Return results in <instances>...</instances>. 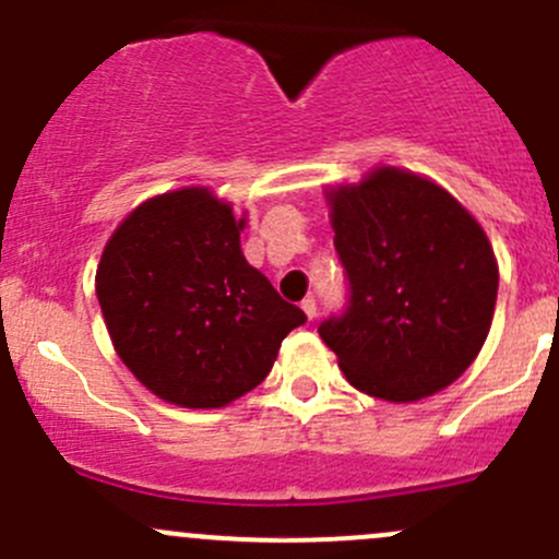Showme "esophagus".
<instances>
[{
	"label": "esophagus",
	"instance_id": "1",
	"mask_svg": "<svg viewBox=\"0 0 559 559\" xmlns=\"http://www.w3.org/2000/svg\"><path fill=\"white\" fill-rule=\"evenodd\" d=\"M300 308L306 311L308 319H316V300H313V297H306V300L300 302Z\"/></svg>",
	"mask_w": 559,
	"mask_h": 559
}]
</instances>
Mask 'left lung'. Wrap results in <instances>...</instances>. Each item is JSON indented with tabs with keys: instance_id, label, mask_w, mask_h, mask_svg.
<instances>
[{
	"instance_id": "obj_1",
	"label": "left lung",
	"mask_w": 559,
	"mask_h": 559,
	"mask_svg": "<svg viewBox=\"0 0 559 559\" xmlns=\"http://www.w3.org/2000/svg\"><path fill=\"white\" fill-rule=\"evenodd\" d=\"M346 311L319 324L348 384L392 403L460 379L487 341L498 262L476 218L432 180L379 167L326 191Z\"/></svg>"
}]
</instances>
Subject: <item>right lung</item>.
Wrapping results in <instances>:
<instances>
[{"label":"right lung","instance_id":"1","mask_svg":"<svg viewBox=\"0 0 559 559\" xmlns=\"http://www.w3.org/2000/svg\"><path fill=\"white\" fill-rule=\"evenodd\" d=\"M227 202L167 191L134 207L107 240L97 297L118 357L156 397L222 408L264 381L306 313L240 251Z\"/></svg>","mask_w":559,"mask_h":559}]
</instances>
